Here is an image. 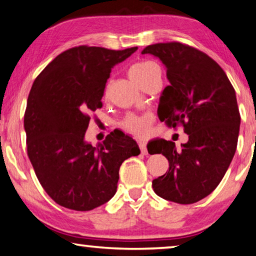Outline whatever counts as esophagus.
I'll use <instances>...</instances> for the list:
<instances>
[{
  "label": "esophagus",
  "instance_id": "34e87169",
  "mask_svg": "<svg viewBox=\"0 0 256 256\" xmlns=\"http://www.w3.org/2000/svg\"><path fill=\"white\" fill-rule=\"evenodd\" d=\"M138 146H140V150H141L142 154H148V150H146V144H144V142H140V144H138Z\"/></svg>",
  "mask_w": 256,
  "mask_h": 256
}]
</instances>
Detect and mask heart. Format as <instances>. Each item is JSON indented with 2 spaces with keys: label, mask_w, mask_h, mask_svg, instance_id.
Wrapping results in <instances>:
<instances>
[{
  "label": "heart",
  "mask_w": 256,
  "mask_h": 256,
  "mask_svg": "<svg viewBox=\"0 0 256 256\" xmlns=\"http://www.w3.org/2000/svg\"><path fill=\"white\" fill-rule=\"evenodd\" d=\"M154 73H160V68L157 63L152 60H141V62L134 63L128 68V76L131 79L141 86L144 82L149 79ZM120 126L125 132L136 138H144L150 133L152 126V118L148 115H128Z\"/></svg>",
  "instance_id": "b5f03b06"
}]
</instances>
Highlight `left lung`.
<instances>
[{
	"label": "left lung",
	"instance_id": "left-lung-1",
	"mask_svg": "<svg viewBox=\"0 0 256 256\" xmlns=\"http://www.w3.org/2000/svg\"><path fill=\"white\" fill-rule=\"evenodd\" d=\"M142 54L157 56L167 68L159 120L172 128L180 124L188 136L180 149L162 138L148 144L150 154H162L170 162V170L152 180L154 190L180 204L196 203L214 192L235 154L240 125L235 89L219 64L192 46L158 42Z\"/></svg>",
	"mask_w": 256,
	"mask_h": 256
}]
</instances>
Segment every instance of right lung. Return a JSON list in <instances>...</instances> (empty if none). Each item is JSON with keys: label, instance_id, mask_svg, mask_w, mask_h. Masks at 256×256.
<instances>
[{"label": "right lung", "instance_id": "right-lung-1", "mask_svg": "<svg viewBox=\"0 0 256 256\" xmlns=\"http://www.w3.org/2000/svg\"><path fill=\"white\" fill-rule=\"evenodd\" d=\"M136 50L73 47L34 80L24 120L27 154L42 188L58 204L89 211L108 202L116 193L120 164L140 154L123 132H112L97 146L84 140L90 114L102 107L112 68Z\"/></svg>", "mask_w": 256, "mask_h": 256}]
</instances>
